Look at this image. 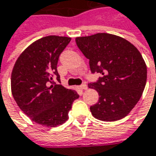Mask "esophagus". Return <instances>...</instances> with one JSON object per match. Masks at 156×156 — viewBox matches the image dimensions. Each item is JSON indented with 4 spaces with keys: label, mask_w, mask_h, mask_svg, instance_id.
Masks as SVG:
<instances>
[{
    "label": "esophagus",
    "mask_w": 156,
    "mask_h": 156,
    "mask_svg": "<svg viewBox=\"0 0 156 156\" xmlns=\"http://www.w3.org/2000/svg\"><path fill=\"white\" fill-rule=\"evenodd\" d=\"M80 88H81L82 90H86V89H87V84H82V85L80 86Z\"/></svg>",
    "instance_id": "esophagus-1"
}]
</instances>
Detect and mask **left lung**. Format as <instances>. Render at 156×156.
Listing matches in <instances>:
<instances>
[{"mask_svg":"<svg viewBox=\"0 0 156 156\" xmlns=\"http://www.w3.org/2000/svg\"><path fill=\"white\" fill-rule=\"evenodd\" d=\"M76 43L89 60L91 72L103 75L88 84L99 94L98 103L90 107L92 115L104 121L124 118L146 87L147 69L141 53L126 39L107 33L77 37Z\"/></svg>","mask_w":156,"mask_h":156,"instance_id":"left-lung-1","label":"left lung"}]
</instances>
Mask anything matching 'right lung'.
Wrapping results in <instances>:
<instances>
[{
    "label": "right lung",
    "instance_id": "add662e5",
    "mask_svg": "<svg viewBox=\"0 0 156 156\" xmlns=\"http://www.w3.org/2000/svg\"><path fill=\"white\" fill-rule=\"evenodd\" d=\"M67 36H44L31 44L16 61L11 73V93L22 112L36 123L50 128L69 119L79 95L52 81L60 75V54L70 42Z\"/></svg>",
    "mask_w": 156,
    "mask_h": 156
}]
</instances>
